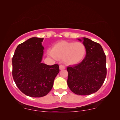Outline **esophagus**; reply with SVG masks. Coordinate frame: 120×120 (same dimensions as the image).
Listing matches in <instances>:
<instances>
[{"label":"esophagus","mask_w":120,"mask_h":120,"mask_svg":"<svg viewBox=\"0 0 120 120\" xmlns=\"http://www.w3.org/2000/svg\"><path fill=\"white\" fill-rule=\"evenodd\" d=\"M59 69H60V70H64V69H65V66L64 65H60V66H59Z\"/></svg>","instance_id":"esophagus-1"}]
</instances>
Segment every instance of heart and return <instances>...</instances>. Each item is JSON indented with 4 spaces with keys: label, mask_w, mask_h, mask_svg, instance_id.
<instances>
[{
    "label": "heart",
    "mask_w": 120,
    "mask_h": 120,
    "mask_svg": "<svg viewBox=\"0 0 120 120\" xmlns=\"http://www.w3.org/2000/svg\"><path fill=\"white\" fill-rule=\"evenodd\" d=\"M51 57L57 59H63L67 65H75L80 63L86 54V47L80 42L61 41L53 46L52 50L48 51Z\"/></svg>",
    "instance_id": "1"
}]
</instances>
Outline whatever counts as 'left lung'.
Returning a JSON list of instances; mask_svg holds the SVG:
<instances>
[{
    "label": "left lung",
    "instance_id": "obj_1",
    "mask_svg": "<svg viewBox=\"0 0 120 120\" xmlns=\"http://www.w3.org/2000/svg\"><path fill=\"white\" fill-rule=\"evenodd\" d=\"M82 40L86 47V57L79 64L67 68V83L73 93L86 96L98 90L105 82L106 56L98 43L86 37Z\"/></svg>",
    "mask_w": 120,
    "mask_h": 120
}]
</instances>
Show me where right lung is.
<instances>
[{
  "label": "right lung",
  "mask_w": 120,
  "mask_h": 120,
  "mask_svg": "<svg viewBox=\"0 0 120 120\" xmlns=\"http://www.w3.org/2000/svg\"><path fill=\"white\" fill-rule=\"evenodd\" d=\"M44 38L32 37L18 45L12 58L13 78L17 87L27 96L41 97L51 90L59 73L57 64L42 63Z\"/></svg>",
  "instance_id": "obj_1"
}]
</instances>
